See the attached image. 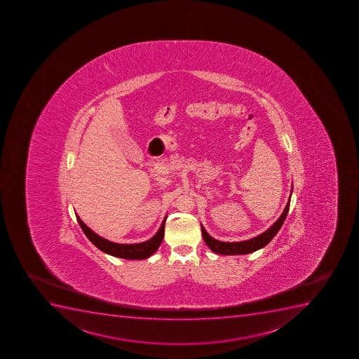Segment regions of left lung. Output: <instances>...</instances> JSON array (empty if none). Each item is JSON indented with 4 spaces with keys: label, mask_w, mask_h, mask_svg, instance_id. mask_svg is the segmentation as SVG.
Masks as SVG:
<instances>
[{
    "label": "left lung",
    "mask_w": 359,
    "mask_h": 359,
    "mask_svg": "<svg viewBox=\"0 0 359 359\" xmlns=\"http://www.w3.org/2000/svg\"><path fill=\"white\" fill-rule=\"evenodd\" d=\"M290 201L291 197L288 199L286 208L282 215L279 217L278 220L272 224L271 227L269 228L268 231L262 233L256 238H250L247 241L241 242H222L215 240L212 238L211 235L208 234V231H205V228L201 226V231H203V238L208 248L211 249L212 252L215 254L220 255H245L250 254V252H256L258 249L263 248L265 245H268L269 242L271 241L272 238H275L276 234L278 233L279 229L284 224L286 215H287L288 208H290Z\"/></svg>",
    "instance_id": "obj_1"
}]
</instances>
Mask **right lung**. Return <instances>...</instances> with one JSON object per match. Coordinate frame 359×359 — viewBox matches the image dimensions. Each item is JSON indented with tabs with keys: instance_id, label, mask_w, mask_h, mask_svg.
Segmentation results:
<instances>
[{
	"instance_id": "1",
	"label": "right lung",
	"mask_w": 359,
	"mask_h": 359,
	"mask_svg": "<svg viewBox=\"0 0 359 359\" xmlns=\"http://www.w3.org/2000/svg\"><path fill=\"white\" fill-rule=\"evenodd\" d=\"M76 219L86 236L102 252L112 255L116 257L126 258V259H144V258H148L151 255L154 254L161 245L163 236H165V224L167 218H165L161 227L153 238H149L148 241L142 242V243H135V245H121V243L107 241V238H101V236H98L96 233L91 231L90 228L88 227L87 224H83V222L77 215Z\"/></svg>"
}]
</instances>
